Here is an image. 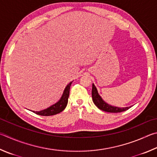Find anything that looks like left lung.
Returning <instances> with one entry per match:
<instances>
[{"instance_id":"obj_1","label":"left lung","mask_w":157,"mask_h":157,"mask_svg":"<svg viewBox=\"0 0 157 157\" xmlns=\"http://www.w3.org/2000/svg\"><path fill=\"white\" fill-rule=\"evenodd\" d=\"M92 98H93V101L94 102L95 106L98 107L99 109H100L105 112L108 113H121L123 112V111H126L129 109L131 107H125V108H119L116 106H113L111 105H109L107 104L106 102H105L101 96L99 95L98 92V89L95 87L94 84H93V87H92Z\"/></svg>"}]
</instances>
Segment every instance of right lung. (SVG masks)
I'll list each match as a JSON object with an SVG mask.
<instances>
[{
	"instance_id": "add662e5",
	"label": "right lung",
	"mask_w": 157,
	"mask_h": 157,
	"mask_svg": "<svg viewBox=\"0 0 157 157\" xmlns=\"http://www.w3.org/2000/svg\"><path fill=\"white\" fill-rule=\"evenodd\" d=\"M71 84H72V82H71L69 84H68L66 88H64V90L61 98L59 99V100L57 103L54 104L52 106H51L50 107L47 108L44 110L40 111L32 110V112L41 116H51L56 115V114H58L62 112V111H63L64 108H66L68 103V98H69V90Z\"/></svg>"
}]
</instances>
